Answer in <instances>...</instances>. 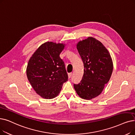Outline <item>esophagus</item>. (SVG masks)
Segmentation results:
<instances>
[{"label": "esophagus", "instance_id": "1", "mask_svg": "<svg viewBox=\"0 0 135 135\" xmlns=\"http://www.w3.org/2000/svg\"><path fill=\"white\" fill-rule=\"evenodd\" d=\"M72 72L68 73V77H69V78H71V77H72Z\"/></svg>", "mask_w": 135, "mask_h": 135}]
</instances>
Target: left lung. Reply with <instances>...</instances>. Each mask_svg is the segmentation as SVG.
I'll return each mask as SVG.
<instances>
[{
	"label": "left lung",
	"instance_id": "8db88e82",
	"mask_svg": "<svg viewBox=\"0 0 135 135\" xmlns=\"http://www.w3.org/2000/svg\"><path fill=\"white\" fill-rule=\"evenodd\" d=\"M77 48L84 64V74L74 88L80 98L90 100L100 94L108 83L113 73V61L105 47L93 37L79 41Z\"/></svg>",
	"mask_w": 135,
	"mask_h": 135
}]
</instances>
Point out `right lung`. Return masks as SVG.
Listing matches in <instances>:
<instances>
[{"label": "right lung", "mask_w": 135, "mask_h": 135, "mask_svg": "<svg viewBox=\"0 0 135 135\" xmlns=\"http://www.w3.org/2000/svg\"><path fill=\"white\" fill-rule=\"evenodd\" d=\"M62 44L47 42L41 45L29 60L26 69L28 80L39 95L45 99L57 97L68 74L60 54Z\"/></svg>", "instance_id": "obj_1"}]
</instances>
